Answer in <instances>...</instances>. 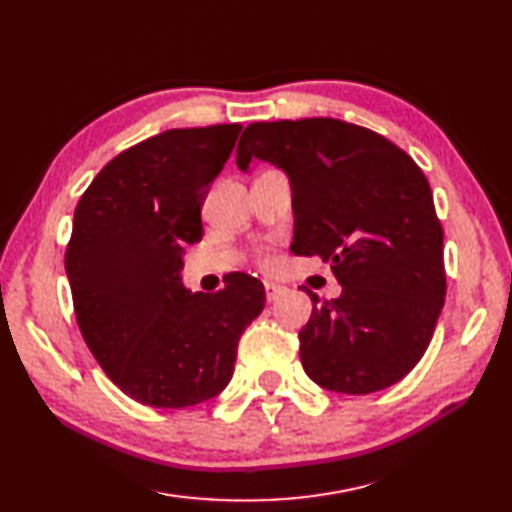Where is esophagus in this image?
I'll list each match as a JSON object with an SVG mask.
<instances>
[{
  "mask_svg": "<svg viewBox=\"0 0 512 512\" xmlns=\"http://www.w3.org/2000/svg\"><path fill=\"white\" fill-rule=\"evenodd\" d=\"M264 290H266V300L268 303H274V300H277L279 296H281V287L279 285H274V283H264Z\"/></svg>",
  "mask_w": 512,
  "mask_h": 512,
  "instance_id": "obj_1",
  "label": "esophagus"
}]
</instances>
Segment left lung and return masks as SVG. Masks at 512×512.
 Returning a JSON list of instances; mask_svg holds the SVG:
<instances>
[{"label": "left lung", "instance_id": "left-lung-1", "mask_svg": "<svg viewBox=\"0 0 512 512\" xmlns=\"http://www.w3.org/2000/svg\"><path fill=\"white\" fill-rule=\"evenodd\" d=\"M253 157L292 183L294 255L329 261L342 294L313 300L300 361L313 383L352 393L402 381L430 344L445 300L443 229L413 157L372 129L337 119L251 123Z\"/></svg>", "mask_w": 512, "mask_h": 512}]
</instances>
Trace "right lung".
I'll return each instance as SVG.
<instances>
[{"label":"right lung","instance_id":"1","mask_svg":"<svg viewBox=\"0 0 512 512\" xmlns=\"http://www.w3.org/2000/svg\"><path fill=\"white\" fill-rule=\"evenodd\" d=\"M240 131L209 125L142 140L103 166L75 207L64 268L77 326L101 370L140 404L183 409L218 396L266 305L264 285L244 272L214 294H192L179 277Z\"/></svg>","mask_w":512,"mask_h":512}]
</instances>
